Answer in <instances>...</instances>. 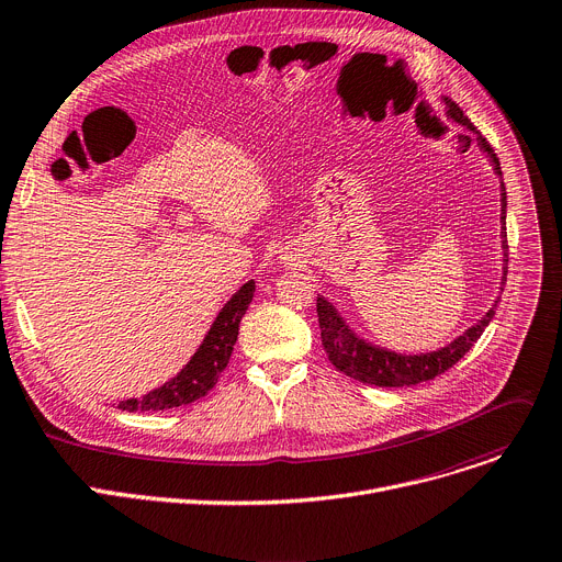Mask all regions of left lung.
I'll return each mask as SVG.
<instances>
[{"mask_svg":"<svg viewBox=\"0 0 562 562\" xmlns=\"http://www.w3.org/2000/svg\"><path fill=\"white\" fill-rule=\"evenodd\" d=\"M445 105H447V115H450L454 122H459L461 126H465L468 131L476 133L474 124L463 115V110L459 108V103H454L450 97H445ZM470 142L472 137L465 135ZM479 146L483 148V154H488L495 167V173L502 176V167L499 160L493 151V146L488 144V139L476 135ZM502 226L506 231V190L502 182ZM504 241V278H502V286L506 284V273H508V259H506V233H502ZM499 305V297L495 301V305L485 312V316L472 325L470 329H465L459 339H454L450 346H445L436 352H425V355H397L384 348H375L366 344L361 336H357L346 321L339 316V312L334 310L331 303H327L323 295H318L316 301V312H318V325H321V339H323V350L327 352V359L331 361V366L336 370H341L344 375L363 382V384H372V386H416L423 382H429L438 375H442L445 370H450L476 341L479 336L483 334V329L488 327V323L495 316V307Z\"/></svg>","mask_w":562,"mask_h":562,"instance_id":"8db88e82","label":"left lung"}]
</instances>
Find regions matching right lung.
<instances>
[{"label":"right lung","mask_w":562,"mask_h":562,"mask_svg":"<svg viewBox=\"0 0 562 562\" xmlns=\"http://www.w3.org/2000/svg\"><path fill=\"white\" fill-rule=\"evenodd\" d=\"M252 293H255V282L248 280L231 297L226 307L218 312L216 321L212 323L201 348L194 352L190 363H187L173 380H169L160 389L146 393L142 397L126 400L120 404V408H124V411H165V408H176L182 404H192L194 400L203 397L216 384L223 368H226L231 361L233 348L237 344L239 323L252 301Z\"/></svg>","instance_id":"add662e5"}]
</instances>
